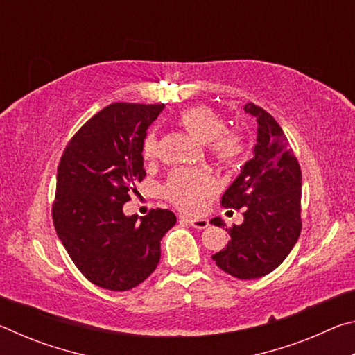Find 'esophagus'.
<instances>
[{
	"label": "esophagus",
	"instance_id": "obj_1",
	"mask_svg": "<svg viewBox=\"0 0 355 355\" xmlns=\"http://www.w3.org/2000/svg\"><path fill=\"white\" fill-rule=\"evenodd\" d=\"M182 220L194 228H207L208 227V219H205V218H184L183 216Z\"/></svg>",
	"mask_w": 355,
	"mask_h": 355
}]
</instances>
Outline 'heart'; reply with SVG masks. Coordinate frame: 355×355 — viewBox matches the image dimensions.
Wrapping results in <instances>:
<instances>
[{"instance_id":"1","label":"heart","mask_w":355,"mask_h":355,"mask_svg":"<svg viewBox=\"0 0 355 355\" xmlns=\"http://www.w3.org/2000/svg\"><path fill=\"white\" fill-rule=\"evenodd\" d=\"M178 123L202 144H207L209 155L219 164L232 167L241 163L248 152L241 133L227 130L225 119L213 107L199 105L180 111ZM158 155V139L148 131L142 141V156L153 161ZM213 177L203 169H175L169 173L164 184V197L183 211H196L200 202L213 189Z\"/></svg>"}]
</instances>
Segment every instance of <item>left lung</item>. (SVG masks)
Returning a JSON list of instances; mask_svg holds the SVG:
<instances>
[{
	"instance_id": "left-lung-1",
	"label": "left lung",
	"mask_w": 355,
	"mask_h": 355,
	"mask_svg": "<svg viewBox=\"0 0 355 355\" xmlns=\"http://www.w3.org/2000/svg\"><path fill=\"white\" fill-rule=\"evenodd\" d=\"M244 111L257 119L254 156L222 196L220 205L243 209L244 222L228 228L230 241L211 258L222 271L241 280L263 277L285 260L302 228V173L280 125L260 106ZM211 224L222 227L220 218Z\"/></svg>"
}]
</instances>
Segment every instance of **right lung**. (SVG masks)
Segmentation results:
<instances>
[{
	"label": "right lung",
	"instance_id": "1",
	"mask_svg": "<svg viewBox=\"0 0 355 355\" xmlns=\"http://www.w3.org/2000/svg\"><path fill=\"white\" fill-rule=\"evenodd\" d=\"M164 105L112 103L69 141L58 166L53 224L71 261L94 285L127 291L159 263L161 239L175 225L156 208L137 222L125 202L146 177L142 141Z\"/></svg>",
	"mask_w": 355,
	"mask_h": 355
}]
</instances>
